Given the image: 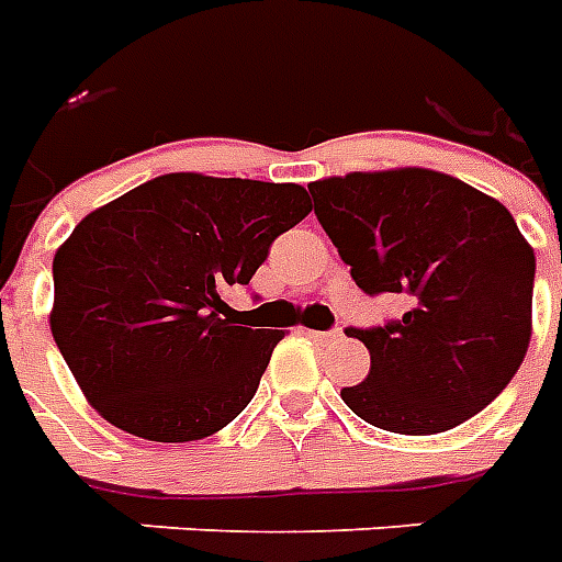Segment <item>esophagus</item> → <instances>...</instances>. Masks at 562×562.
<instances>
[{"label": "esophagus", "mask_w": 562, "mask_h": 562, "mask_svg": "<svg viewBox=\"0 0 562 562\" xmlns=\"http://www.w3.org/2000/svg\"><path fill=\"white\" fill-rule=\"evenodd\" d=\"M305 335L312 337V340H317V344H323V346H331V344H337V340H340V328H335V331H305Z\"/></svg>", "instance_id": "esophagus-1"}]
</instances>
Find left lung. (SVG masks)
Segmentation results:
<instances>
[{
  "mask_svg": "<svg viewBox=\"0 0 562 562\" xmlns=\"http://www.w3.org/2000/svg\"><path fill=\"white\" fill-rule=\"evenodd\" d=\"M308 190L358 289L409 303L395 323L346 328L372 360L340 390L346 407L401 436L482 413L531 344L533 248L508 207L424 167L331 176Z\"/></svg>",
  "mask_w": 562,
  "mask_h": 562,
  "instance_id": "left-lung-1",
  "label": "left lung"
}]
</instances>
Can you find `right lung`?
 I'll return each mask as SVG.
<instances>
[{
    "mask_svg": "<svg viewBox=\"0 0 562 562\" xmlns=\"http://www.w3.org/2000/svg\"><path fill=\"white\" fill-rule=\"evenodd\" d=\"M305 187L167 172L91 210L54 254L52 335L86 401L149 441H199L248 407L282 328L231 321Z\"/></svg>",
    "mask_w": 562,
    "mask_h": 562,
    "instance_id": "add662e5",
    "label": "right lung"
}]
</instances>
